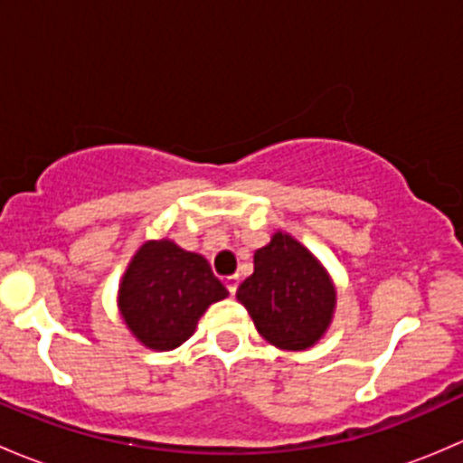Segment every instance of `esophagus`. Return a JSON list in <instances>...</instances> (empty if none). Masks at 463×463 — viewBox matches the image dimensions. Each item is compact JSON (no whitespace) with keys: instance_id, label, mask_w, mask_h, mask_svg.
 <instances>
[{"instance_id":"obj_1","label":"esophagus","mask_w":463,"mask_h":463,"mask_svg":"<svg viewBox=\"0 0 463 463\" xmlns=\"http://www.w3.org/2000/svg\"><path fill=\"white\" fill-rule=\"evenodd\" d=\"M223 284H226L228 293H231V296H235L237 287H240V275H237V273L226 275V278H223Z\"/></svg>"}]
</instances>
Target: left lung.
Masks as SVG:
<instances>
[{
	"instance_id": "left-lung-1",
	"label": "left lung",
	"mask_w": 463,
	"mask_h": 463,
	"mask_svg": "<svg viewBox=\"0 0 463 463\" xmlns=\"http://www.w3.org/2000/svg\"><path fill=\"white\" fill-rule=\"evenodd\" d=\"M253 275L237 288L255 326L279 349L311 347L326 331L335 291L320 261L291 235L275 232L255 250Z\"/></svg>"
}]
</instances>
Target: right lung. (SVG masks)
<instances>
[{"label":"right lung","instance_id":"obj_1","mask_svg":"<svg viewBox=\"0 0 463 463\" xmlns=\"http://www.w3.org/2000/svg\"><path fill=\"white\" fill-rule=\"evenodd\" d=\"M228 296L202 255L172 241H147L134 255L120 287V311L149 349H175L194 334L213 302Z\"/></svg>","mask_w":463,"mask_h":463}]
</instances>
